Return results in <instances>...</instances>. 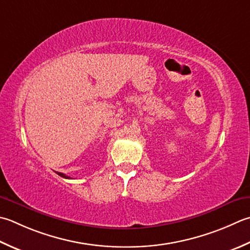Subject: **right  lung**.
<instances>
[{"label": "right lung", "instance_id": "right-lung-1", "mask_svg": "<svg viewBox=\"0 0 250 250\" xmlns=\"http://www.w3.org/2000/svg\"><path fill=\"white\" fill-rule=\"evenodd\" d=\"M57 174H58V175H61L62 178H65V179H70L69 177H67L66 174H63V173H62V172H57Z\"/></svg>", "mask_w": 250, "mask_h": 250}]
</instances>
